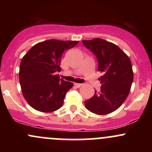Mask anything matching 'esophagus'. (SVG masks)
Wrapping results in <instances>:
<instances>
[{"label": "esophagus", "mask_w": 152, "mask_h": 152, "mask_svg": "<svg viewBox=\"0 0 152 152\" xmlns=\"http://www.w3.org/2000/svg\"><path fill=\"white\" fill-rule=\"evenodd\" d=\"M74 85H75V86L76 87H77V88H80V87H81L82 85V83H74Z\"/></svg>", "instance_id": "1"}]
</instances>
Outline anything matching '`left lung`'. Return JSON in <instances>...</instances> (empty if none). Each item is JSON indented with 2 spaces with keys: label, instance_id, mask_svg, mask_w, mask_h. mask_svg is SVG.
Instances as JSON below:
<instances>
[{
  "label": "left lung",
  "instance_id": "obj_1",
  "mask_svg": "<svg viewBox=\"0 0 152 152\" xmlns=\"http://www.w3.org/2000/svg\"><path fill=\"white\" fill-rule=\"evenodd\" d=\"M82 42L96 55L98 71L103 74L99 79L101 91H95L93 96L85 102V106L94 114H110L122 105L129 94L134 78L132 63L119 47L102 38Z\"/></svg>",
  "mask_w": 152,
  "mask_h": 152
}]
</instances>
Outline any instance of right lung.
<instances>
[{
    "mask_svg": "<svg viewBox=\"0 0 152 152\" xmlns=\"http://www.w3.org/2000/svg\"><path fill=\"white\" fill-rule=\"evenodd\" d=\"M78 41L50 39L34 45L23 57L19 70L22 94L31 107L41 112L55 111L64 104L66 94L74 86L60 79L61 59Z\"/></svg>",
    "mask_w": 152,
    "mask_h": 152,
    "instance_id": "1",
    "label": "right lung"
}]
</instances>
